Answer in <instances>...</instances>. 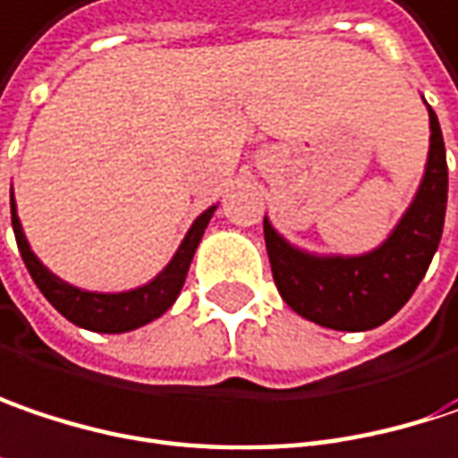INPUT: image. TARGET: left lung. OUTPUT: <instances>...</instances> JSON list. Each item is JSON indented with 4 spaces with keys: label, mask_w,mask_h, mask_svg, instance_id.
Wrapping results in <instances>:
<instances>
[{
    "label": "left lung",
    "mask_w": 458,
    "mask_h": 458,
    "mask_svg": "<svg viewBox=\"0 0 458 458\" xmlns=\"http://www.w3.org/2000/svg\"><path fill=\"white\" fill-rule=\"evenodd\" d=\"M430 112V154L422 186L383 246L361 257H314L283 241L265 217L272 277L296 314L330 330H372L414 293L433 262L448 199L445 146Z\"/></svg>",
    "instance_id": "left-lung-1"
}]
</instances>
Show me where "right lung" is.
<instances>
[{"label": "right lung", "instance_id": "1", "mask_svg": "<svg viewBox=\"0 0 458 458\" xmlns=\"http://www.w3.org/2000/svg\"><path fill=\"white\" fill-rule=\"evenodd\" d=\"M10 209H13V230H15V241H18L22 262L30 272L33 283L38 285V291L72 325L86 327V330H97V333L136 330V327L157 319L159 314H165L173 307V301L178 299V293L186 283L196 246H199L204 228L209 225V217L215 212V207H209L207 212H201L196 217V223L186 233L183 243L178 246L173 262L151 283H146L136 291H125V293H94V291H81V288L64 283L57 275L47 270L25 241V233H22L18 212H15V199H10Z\"/></svg>", "mask_w": 458, "mask_h": 458}]
</instances>
